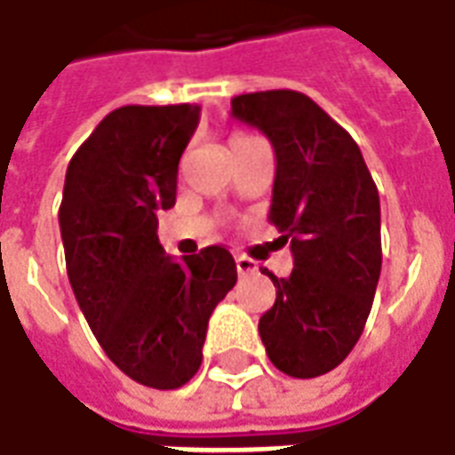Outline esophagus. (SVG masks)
<instances>
[{
	"label": "esophagus",
	"mask_w": 455,
	"mask_h": 455,
	"mask_svg": "<svg viewBox=\"0 0 455 455\" xmlns=\"http://www.w3.org/2000/svg\"><path fill=\"white\" fill-rule=\"evenodd\" d=\"M235 265H237V273H240V275H252V273H258V263H255L252 258H245V255H237V258H235Z\"/></svg>",
	"instance_id": "1"
}]
</instances>
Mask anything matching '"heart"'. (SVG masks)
I'll list each match as a JSON object with an SVG mask.
<instances>
[{
  "mask_svg": "<svg viewBox=\"0 0 455 455\" xmlns=\"http://www.w3.org/2000/svg\"><path fill=\"white\" fill-rule=\"evenodd\" d=\"M240 140H248V135H235L233 140H230V145H235V142H240Z\"/></svg>",
  "mask_w": 455,
  "mask_h": 455,
  "instance_id": "1",
  "label": "heart"
}]
</instances>
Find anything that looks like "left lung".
Segmentation results:
<instances>
[{
    "mask_svg": "<svg viewBox=\"0 0 455 455\" xmlns=\"http://www.w3.org/2000/svg\"><path fill=\"white\" fill-rule=\"evenodd\" d=\"M235 120L275 149L270 222L291 243L292 273L275 277V306L258 331L277 371L318 378L358 343L380 277V200L355 140L307 94L235 97Z\"/></svg>",
    "mask_w": 455,
    "mask_h": 455,
    "instance_id": "1",
    "label": "left lung"
}]
</instances>
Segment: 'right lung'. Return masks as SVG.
<instances>
[{
    "label": "right lung",
    "instance_id": "1",
    "mask_svg": "<svg viewBox=\"0 0 455 455\" xmlns=\"http://www.w3.org/2000/svg\"><path fill=\"white\" fill-rule=\"evenodd\" d=\"M197 120V105L109 112L69 160L60 205L79 310L107 358L157 391L197 373L207 320L237 280L220 245L178 263L157 237V215L175 205L180 157Z\"/></svg>",
    "mask_w": 455,
    "mask_h": 455
}]
</instances>
